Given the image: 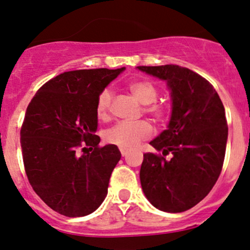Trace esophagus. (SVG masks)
Segmentation results:
<instances>
[{
	"mask_svg": "<svg viewBox=\"0 0 250 250\" xmlns=\"http://www.w3.org/2000/svg\"><path fill=\"white\" fill-rule=\"evenodd\" d=\"M120 152H121V154H122V156H125V155H127L128 149H125V148H120Z\"/></svg>",
	"mask_w": 250,
	"mask_h": 250,
	"instance_id": "34e87169",
	"label": "esophagus"
}]
</instances>
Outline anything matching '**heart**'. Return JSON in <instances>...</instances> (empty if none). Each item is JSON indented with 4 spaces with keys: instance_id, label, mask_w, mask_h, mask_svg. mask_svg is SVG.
Masks as SVG:
<instances>
[{
    "instance_id": "obj_1",
    "label": "heart",
    "mask_w": 250,
    "mask_h": 250,
    "mask_svg": "<svg viewBox=\"0 0 250 250\" xmlns=\"http://www.w3.org/2000/svg\"><path fill=\"white\" fill-rule=\"evenodd\" d=\"M129 91L136 97L140 103L145 104L144 111L149 115L155 122L161 123L166 120L168 109L161 103H156L158 90L155 85L149 81H135L128 85ZM111 90L104 89L98 95L96 101V115L100 120L105 121L110 116L112 104ZM152 134V127L147 121L141 120L136 122L121 121L105 130L104 139L109 144L119 146L121 148H130L139 144L141 140L149 138Z\"/></svg>"
}]
</instances>
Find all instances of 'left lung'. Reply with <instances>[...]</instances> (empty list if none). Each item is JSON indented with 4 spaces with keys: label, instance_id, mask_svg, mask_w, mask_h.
Segmentation results:
<instances>
[{
    "label": "left lung",
    "instance_id": "left-lung-1",
    "mask_svg": "<svg viewBox=\"0 0 250 250\" xmlns=\"http://www.w3.org/2000/svg\"><path fill=\"white\" fill-rule=\"evenodd\" d=\"M138 68L166 81L172 97L168 127L149 142L161 153L144 154L142 190L156 209L183 212L204 199L221 174L228 139L223 103L212 85L190 68Z\"/></svg>",
    "mask_w": 250,
    "mask_h": 250
}]
</instances>
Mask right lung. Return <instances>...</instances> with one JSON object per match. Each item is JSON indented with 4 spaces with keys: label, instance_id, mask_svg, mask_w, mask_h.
I'll use <instances>...</instances> for the list:
<instances>
[{
    "label": "right lung",
    "instance_id": "add662e5",
    "mask_svg": "<svg viewBox=\"0 0 250 250\" xmlns=\"http://www.w3.org/2000/svg\"><path fill=\"white\" fill-rule=\"evenodd\" d=\"M125 67L64 72L49 79L28 104L21 127L24 171L35 193L66 217L102 204L121 153L100 146L96 101Z\"/></svg>",
    "mask_w": 250,
    "mask_h": 250
}]
</instances>
